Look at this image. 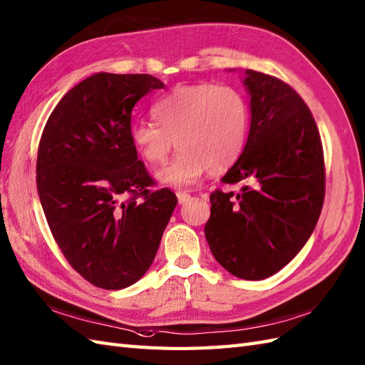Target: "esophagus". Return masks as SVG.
Returning <instances> with one entry per match:
<instances>
[{
	"label": "esophagus",
	"mask_w": 365,
	"mask_h": 365,
	"mask_svg": "<svg viewBox=\"0 0 365 365\" xmlns=\"http://www.w3.org/2000/svg\"><path fill=\"white\" fill-rule=\"evenodd\" d=\"M177 199H179V203H185V202H188L191 199V196L188 192L179 191V192H177Z\"/></svg>",
	"instance_id": "1"
}]
</instances>
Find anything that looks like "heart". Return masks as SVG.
Listing matches in <instances>:
<instances>
[{
    "instance_id": "obj_1",
    "label": "heart",
    "mask_w": 365,
    "mask_h": 365,
    "mask_svg": "<svg viewBox=\"0 0 365 365\" xmlns=\"http://www.w3.org/2000/svg\"><path fill=\"white\" fill-rule=\"evenodd\" d=\"M150 112L157 124H133L130 138L149 165L165 162L175 143L179 152L157 173V180L173 188L194 185L205 171H225L238 162L247 143L249 106L233 87H175Z\"/></svg>"
}]
</instances>
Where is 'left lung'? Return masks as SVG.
Masks as SVG:
<instances>
[{
	"label": "left lung",
	"mask_w": 365,
	"mask_h": 365,
	"mask_svg": "<svg viewBox=\"0 0 365 365\" xmlns=\"http://www.w3.org/2000/svg\"><path fill=\"white\" fill-rule=\"evenodd\" d=\"M250 96L247 143L222 182L241 191L211 192L205 238L232 275L264 279L283 269L314 232L325 197L324 149L314 118L294 88L245 70Z\"/></svg>",
	"instance_id": "obj_1"
}]
</instances>
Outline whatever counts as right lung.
<instances>
[{
  "instance_id": "add662e5",
  "label": "right lung",
  "mask_w": 365,
  "mask_h": 365,
  "mask_svg": "<svg viewBox=\"0 0 365 365\" xmlns=\"http://www.w3.org/2000/svg\"><path fill=\"white\" fill-rule=\"evenodd\" d=\"M158 88L150 74H93L61 99L40 138L37 191L51 233L103 289L146 274L177 205L171 190H149L154 179L130 138L133 106Z\"/></svg>"
}]
</instances>
